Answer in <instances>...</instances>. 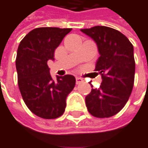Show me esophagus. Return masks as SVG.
Here are the masks:
<instances>
[{"label":"esophagus","instance_id":"esophagus-1","mask_svg":"<svg viewBox=\"0 0 148 148\" xmlns=\"http://www.w3.org/2000/svg\"><path fill=\"white\" fill-rule=\"evenodd\" d=\"M76 84H80L81 82H83L84 80H83V78H81V77H76Z\"/></svg>","mask_w":148,"mask_h":148}]
</instances>
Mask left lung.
Listing matches in <instances>:
<instances>
[{"instance_id": "8db88e82", "label": "left lung", "mask_w": 148, "mask_h": 148, "mask_svg": "<svg viewBox=\"0 0 148 148\" xmlns=\"http://www.w3.org/2000/svg\"><path fill=\"white\" fill-rule=\"evenodd\" d=\"M80 30L97 43L100 57L95 71L102 78L99 88H92L85 97L88 111L97 118H110L125 106L133 89V45L120 31L110 27L97 25Z\"/></svg>"}]
</instances>
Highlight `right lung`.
<instances>
[{
  "instance_id": "add662e5",
  "label": "right lung",
  "mask_w": 148,
  "mask_h": 148,
  "mask_svg": "<svg viewBox=\"0 0 148 148\" xmlns=\"http://www.w3.org/2000/svg\"><path fill=\"white\" fill-rule=\"evenodd\" d=\"M71 28L39 27L25 35L18 46L16 68L18 87L26 106L45 119L60 117L66 99L76 84L72 75L57 76L54 80L47 65L54 60L55 50Z\"/></svg>"
}]
</instances>
